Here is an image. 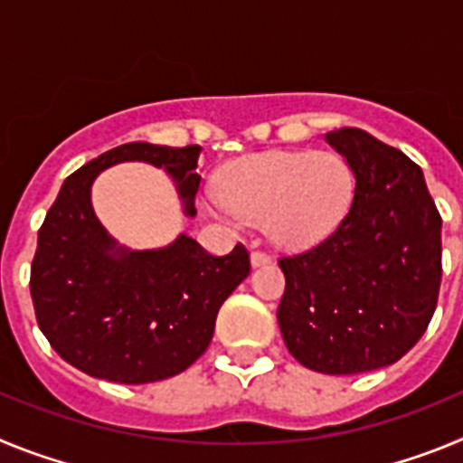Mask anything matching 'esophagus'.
Returning a JSON list of instances; mask_svg holds the SVG:
<instances>
[{
    "mask_svg": "<svg viewBox=\"0 0 463 463\" xmlns=\"http://www.w3.org/2000/svg\"><path fill=\"white\" fill-rule=\"evenodd\" d=\"M250 264H252V267H264V264H271V257H269L267 252L255 250L250 255Z\"/></svg>",
    "mask_w": 463,
    "mask_h": 463,
    "instance_id": "esophagus-1",
    "label": "esophagus"
}]
</instances>
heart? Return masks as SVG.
Segmentation results:
<instances>
[{
  "mask_svg": "<svg viewBox=\"0 0 463 463\" xmlns=\"http://www.w3.org/2000/svg\"><path fill=\"white\" fill-rule=\"evenodd\" d=\"M353 194V169L341 155L261 153L224 169L211 206L220 215L261 220L280 248H306L341 224Z\"/></svg>",
  "mask_w": 463,
  "mask_h": 463,
  "instance_id": "heart-1",
  "label": "heart"
}]
</instances>
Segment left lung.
Listing matches in <instances>:
<instances>
[{
  "instance_id": "1",
  "label": "left lung",
  "mask_w": 463,
  "mask_h": 463,
  "mask_svg": "<svg viewBox=\"0 0 463 463\" xmlns=\"http://www.w3.org/2000/svg\"><path fill=\"white\" fill-rule=\"evenodd\" d=\"M354 174L347 215L322 243L282 257V341L317 373L399 362L427 331L440 289V220L411 157L357 127L326 134Z\"/></svg>"
}]
</instances>
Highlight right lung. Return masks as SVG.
I'll list each match as a JSON object with an SVG mask.
<instances>
[{
    "mask_svg": "<svg viewBox=\"0 0 463 463\" xmlns=\"http://www.w3.org/2000/svg\"><path fill=\"white\" fill-rule=\"evenodd\" d=\"M199 146L125 143L73 171L39 229L32 301L43 336L64 362L92 378L143 384L178 375L206 353L224 298L250 273L243 245L208 255L192 236L129 250L92 208V183L109 166L146 162L175 183L194 218Z\"/></svg>",
    "mask_w": 463,
    "mask_h": 463,
    "instance_id": "right-lung-1",
    "label": "right lung"
}]
</instances>
